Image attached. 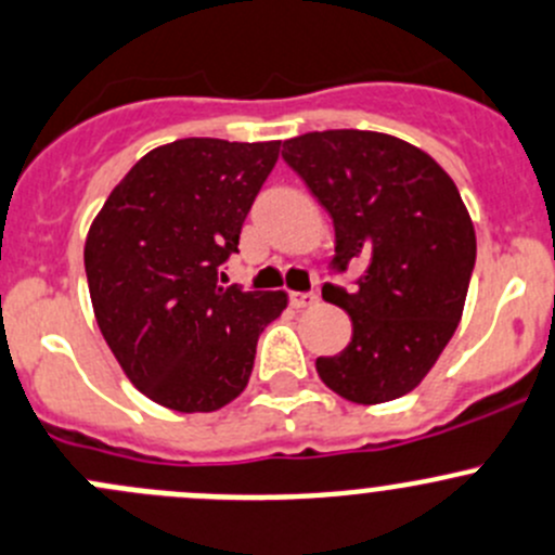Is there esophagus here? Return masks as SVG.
<instances>
[{"label":"esophagus","mask_w":555,"mask_h":555,"mask_svg":"<svg viewBox=\"0 0 555 555\" xmlns=\"http://www.w3.org/2000/svg\"><path fill=\"white\" fill-rule=\"evenodd\" d=\"M291 307H296V310H301V307H310L318 301V294L315 291H294V294L288 296Z\"/></svg>","instance_id":"obj_1"}]
</instances>
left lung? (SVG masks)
<instances>
[{"label":"left lung","mask_w":555,"mask_h":555,"mask_svg":"<svg viewBox=\"0 0 555 555\" xmlns=\"http://www.w3.org/2000/svg\"><path fill=\"white\" fill-rule=\"evenodd\" d=\"M283 158L332 216V270L364 264L356 288L323 285L353 337L315 359L318 375L356 404L404 397L451 343L475 270L456 183L429 153L380 131H310L285 140Z\"/></svg>","instance_id":"8db88e82"}]
</instances>
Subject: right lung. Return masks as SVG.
I'll return each instance as SVG.
<instances>
[{
    "label": "right lung",
    "instance_id": "obj_1",
    "mask_svg": "<svg viewBox=\"0 0 555 555\" xmlns=\"http://www.w3.org/2000/svg\"><path fill=\"white\" fill-rule=\"evenodd\" d=\"M280 142L189 137L142 156L86 240L93 315L120 370L153 402L212 413L237 399L283 291L223 285Z\"/></svg>",
    "mask_w": 555,
    "mask_h": 555
}]
</instances>
